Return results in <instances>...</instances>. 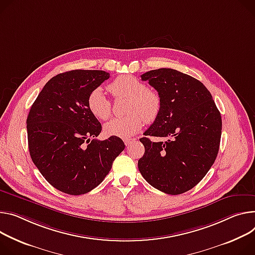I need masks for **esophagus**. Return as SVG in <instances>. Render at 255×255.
<instances>
[{
    "mask_svg": "<svg viewBox=\"0 0 255 255\" xmlns=\"http://www.w3.org/2000/svg\"><path fill=\"white\" fill-rule=\"evenodd\" d=\"M135 138H128V139H124V143L126 146H129L130 144H132L133 142H135Z\"/></svg>",
    "mask_w": 255,
    "mask_h": 255,
    "instance_id": "esophagus-1",
    "label": "esophagus"
}]
</instances>
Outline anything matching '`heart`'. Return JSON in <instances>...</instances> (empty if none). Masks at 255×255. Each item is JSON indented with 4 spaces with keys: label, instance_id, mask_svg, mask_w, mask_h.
I'll return each instance as SVG.
<instances>
[{
    "label": "heart",
    "instance_id": "b5f03b06",
    "mask_svg": "<svg viewBox=\"0 0 255 255\" xmlns=\"http://www.w3.org/2000/svg\"><path fill=\"white\" fill-rule=\"evenodd\" d=\"M115 97L128 98L123 117L114 118L104 126L107 136L129 138L139 131L144 123L153 122L159 114L161 102L157 92L146 88L144 83L131 75L116 78L108 86ZM87 108L99 120H107L112 112L111 101L105 96L101 87L90 91L87 97Z\"/></svg>",
    "mask_w": 255,
    "mask_h": 255
}]
</instances>
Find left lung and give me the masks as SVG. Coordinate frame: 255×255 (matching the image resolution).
I'll use <instances>...</instances> for the list:
<instances>
[{"mask_svg": "<svg viewBox=\"0 0 255 255\" xmlns=\"http://www.w3.org/2000/svg\"><path fill=\"white\" fill-rule=\"evenodd\" d=\"M160 98L157 118L140 138L145 151L138 169L152 187L171 195L192 189L217 158L221 114L211 92L197 79L174 69L161 68L141 75Z\"/></svg>", "mask_w": 255, "mask_h": 255, "instance_id": "1", "label": "left lung"}]
</instances>
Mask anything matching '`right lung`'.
<instances>
[{
    "label": "right lung",
    "instance_id": "add662e5",
    "mask_svg": "<svg viewBox=\"0 0 255 255\" xmlns=\"http://www.w3.org/2000/svg\"><path fill=\"white\" fill-rule=\"evenodd\" d=\"M110 78L102 70H72L50 79L30 108L27 124L31 159L53 187L70 194L91 191L125 148L119 137H96L102 125L87 108L91 90Z\"/></svg>",
    "mask_w": 255,
    "mask_h": 255
}]
</instances>
